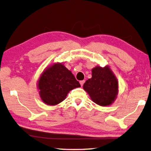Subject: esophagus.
<instances>
[{
    "label": "esophagus",
    "mask_w": 151,
    "mask_h": 151,
    "mask_svg": "<svg viewBox=\"0 0 151 151\" xmlns=\"http://www.w3.org/2000/svg\"><path fill=\"white\" fill-rule=\"evenodd\" d=\"M84 82H85V81H80V84H81V86H82L83 85H84Z\"/></svg>",
    "instance_id": "esophagus-1"
}]
</instances>
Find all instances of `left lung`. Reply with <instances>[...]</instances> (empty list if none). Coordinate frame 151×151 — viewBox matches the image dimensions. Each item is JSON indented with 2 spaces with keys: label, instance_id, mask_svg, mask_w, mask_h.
<instances>
[{
  "label": "left lung",
  "instance_id": "left-lung-1",
  "mask_svg": "<svg viewBox=\"0 0 151 151\" xmlns=\"http://www.w3.org/2000/svg\"><path fill=\"white\" fill-rule=\"evenodd\" d=\"M83 88L95 103L102 106L113 103L118 94L117 80L108 66L93 69L92 77L86 81Z\"/></svg>",
  "mask_w": 151,
  "mask_h": 151
}]
</instances>
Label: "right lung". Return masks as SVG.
I'll return each instance as SVG.
<instances>
[{
  "instance_id": "right-lung-1",
  "label": "right lung",
  "mask_w": 151,
  "mask_h": 151,
  "mask_svg": "<svg viewBox=\"0 0 151 151\" xmlns=\"http://www.w3.org/2000/svg\"><path fill=\"white\" fill-rule=\"evenodd\" d=\"M79 87L81 84L75 76L60 63L45 70L37 83L41 100L51 106L60 103L70 90Z\"/></svg>"
}]
</instances>
